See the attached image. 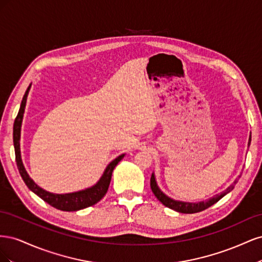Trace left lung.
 Listing matches in <instances>:
<instances>
[{"instance_id": "8db88e82", "label": "left lung", "mask_w": 262, "mask_h": 262, "mask_svg": "<svg viewBox=\"0 0 262 262\" xmlns=\"http://www.w3.org/2000/svg\"><path fill=\"white\" fill-rule=\"evenodd\" d=\"M250 141H251V136L249 138V142L248 144H250ZM238 181V179H236L234 181V185H232L231 187H228L225 191L222 192L221 194H217L215 196H213L212 199L208 200V201H203V202H198V203H189V202H181V201H175L170 199V198H168L166 194H164L160 188L157 187V184H156V180H155V177H154V173H152V177H150V189H152L153 193L155 194V196L157 198L158 200H160L165 207H167L171 210H175L177 212H180V213H188V214H191V213H198V212H201L205 209L210 208L211 205H213L214 203H216L220 199H222L226 193H228L229 191H232L234 186L236 185V182Z\"/></svg>"}]
</instances>
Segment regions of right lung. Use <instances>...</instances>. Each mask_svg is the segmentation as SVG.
I'll return each mask as SVG.
<instances>
[{
    "label": "right lung",
    "mask_w": 262,
    "mask_h": 262,
    "mask_svg": "<svg viewBox=\"0 0 262 262\" xmlns=\"http://www.w3.org/2000/svg\"><path fill=\"white\" fill-rule=\"evenodd\" d=\"M29 87H30V85L28 86L25 95H24L19 112L17 114V117L15 118L14 126H13V142H14V148H15V160H16L17 168L19 170V173H20L24 182H25L26 186L31 190V191L36 193L39 198H41L45 202L49 203L51 207L58 209V210L70 212V211H78V210L92 207V205H94L95 203L100 201L102 198H104V195L106 194L108 187L110 185V180H112L113 171L117 166V164L124 157V154L118 156L116 160H114L107 166L104 175L101 176V178L99 179L97 184L93 186L92 188L82 190V191L73 192V193L54 194V193H50L48 191H46V190L41 189L40 187H38L33 181V179L28 176L27 171L25 170V167H24L21 158H20V148H19L20 125H21L24 112H25L26 99H27Z\"/></svg>",
    "instance_id": "right-lung-1"
}]
</instances>
